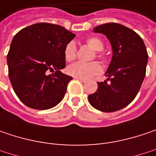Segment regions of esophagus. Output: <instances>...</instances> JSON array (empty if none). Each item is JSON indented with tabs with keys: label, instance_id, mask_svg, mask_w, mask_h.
<instances>
[{
	"label": "esophagus",
	"instance_id": "esophagus-1",
	"mask_svg": "<svg viewBox=\"0 0 156 156\" xmlns=\"http://www.w3.org/2000/svg\"><path fill=\"white\" fill-rule=\"evenodd\" d=\"M76 79H78L79 81H81V82H83V83H85V82H87V80L86 79H83V78H75Z\"/></svg>",
	"mask_w": 156,
	"mask_h": 156
}]
</instances>
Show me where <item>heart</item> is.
<instances>
[{
	"label": "heart",
	"instance_id": "1",
	"mask_svg": "<svg viewBox=\"0 0 156 156\" xmlns=\"http://www.w3.org/2000/svg\"><path fill=\"white\" fill-rule=\"evenodd\" d=\"M87 44L94 50L97 51L96 56L100 59H105V55L103 53H101V50L103 48V42L102 41L95 36H92L87 38ZM64 56L65 59L68 62H72L77 56V47L76 44L73 41L69 42L64 48ZM67 71L69 75H71L74 78H92L94 75H98L102 71V68L97 62H76L71 65H69L67 68Z\"/></svg>",
	"mask_w": 156,
	"mask_h": 156
}]
</instances>
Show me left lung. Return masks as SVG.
<instances>
[{"mask_svg": "<svg viewBox=\"0 0 156 156\" xmlns=\"http://www.w3.org/2000/svg\"><path fill=\"white\" fill-rule=\"evenodd\" d=\"M94 32L109 40L113 55L105 73L110 82H98L97 91L88 95V101L100 111L115 112L129 105L138 94L146 75L148 55L140 36L120 23L101 24Z\"/></svg>", "mask_w": 156, "mask_h": 156, "instance_id": "obj_1", "label": "left lung"}]
</instances>
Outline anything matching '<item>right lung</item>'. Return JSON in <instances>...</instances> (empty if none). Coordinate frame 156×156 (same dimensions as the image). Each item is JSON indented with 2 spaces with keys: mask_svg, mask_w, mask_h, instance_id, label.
<instances>
[{
  "mask_svg": "<svg viewBox=\"0 0 156 156\" xmlns=\"http://www.w3.org/2000/svg\"><path fill=\"white\" fill-rule=\"evenodd\" d=\"M75 36L61 25L48 23H34L15 35L7 55L9 78L24 105L44 110L63 99L72 79L61 72L66 65L64 48Z\"/></svg>",
  "mask_w": 156,
  "mask_h": 156,
  "instance_id": "right-lung-1",
  "label": "right lung"
}]
</instances>
